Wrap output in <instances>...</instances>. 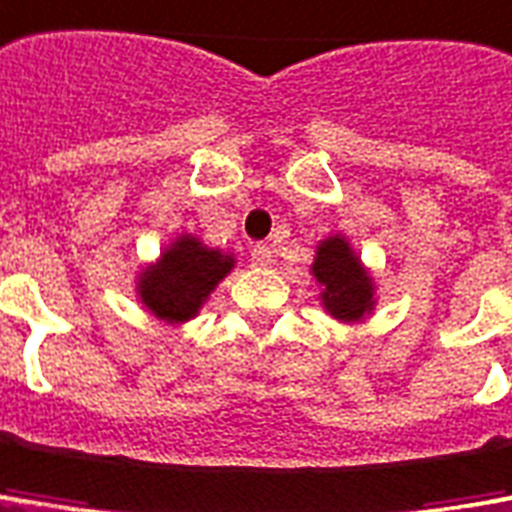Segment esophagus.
I'll return each instance as SVG.
<instances>
[{
  "instance_id": "1",
  "label": "esophagus",
  "mask_w": 512,
  "mask_h": 512,
  "mask_svg": "<svg viewBox=\"0 0 512 512\" xmlns=\"http://www.w3.org/2000/svg\"><path fill=\"white\" fill-rule=\"evenodd\" d=\"M250 262L259 264V267H267V264H273V248H270V245H264V242L253 245V248H250Z\"/></svg>"
}]
</instances>
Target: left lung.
<instances>
[{"mask_svg":"<svg viewBox=\"0 0 512 512\" xmlns=\"http://www.w3.org/2000/svg\"><path fill=\"white\" fill-rule=\"evenodd\" d=\"M312 273L323 287L320 298L331 317L354 323L373 309V281L359 264L357 253L345 242V236H329L317 248Z\"/></svg>","mask_w":512,"mask_h":512,"instance_id":"8db88e82","label":"left lung"}]
</instances>
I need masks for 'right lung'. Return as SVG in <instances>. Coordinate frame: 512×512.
<instances>
[{
	"instance_id": "add662e5",
	"label": "right lung",
	"mask_w": 512,
	"mask_h": 512,
	"mask_svg": "<svg viewBox=\"0 0 512 512\" xmlns=\"http://www.w3.org/2000/svg\"><path fill=\"white\" fill-rule=\"evenodd\" d=\"M234 256L206 248L195 236H178L161 262L139 276L142 303L167 323H183L197 315L209 292L231 273Z\"/></svg>"
}]
</instances>
